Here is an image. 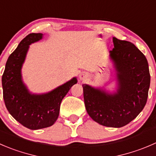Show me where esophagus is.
Segmentation results:
<instances>
[{"label":"esophagus","instance_id":"1","mask_svg":"<svg viewBox=\"0 0 156 156\" xmlns=\"http://www.w3.org/2000/svg\"><path fill=\"white\" fill-rule=\"evenodd\" d=\"M87 77H88V75H87V74L86 72H81L79 75V78L81 81H84V80L87 79Z\"/></svg>","mask_w":156,"mask_h":156}]
</instances>
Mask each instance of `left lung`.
Masks as SVG:
<instances>
[{
	"label": "left lung",
	"instance_id": "obj_1",
	"mask_svg": "<svg viewBox=\"0 0 156 156\" xmlns=\"http://www.w3.org/2000/svg\"><path fill=\"white\" fill-rule=\"evenodd\" d=\"M110 51L118 87L114 94L83 84L85 108L95 122L108 127H122L136 117L148 98L150 74L146 56L132 43L113 38Z\"/></svg>",
	"mask_w": 156,
	"mask_h": 156
}]
</instances>
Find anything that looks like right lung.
I'll return each mask as SVG.
<instances>
[{"label": "right lung", "mask_w": 156, "mask_h": 156, "mask_svg": "<svg viewBox=\"0 0 156 156\" xmlns=\"http://www.w3.org/2000/svg\"><path fill=\"white\" fill-rule=\"evenodd\" d=\"M42 38V33L27 35L10 55L2 76L3 97L7 110L16 121L30 129H43L55 123L62 101L78 81L73 78L49 93H30L22 81L21 69L29 46Z\"/></svg>", "instance_id": "right-lung-1"}]
</instances>
